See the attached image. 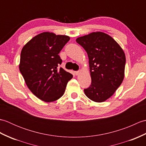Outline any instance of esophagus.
Returning a JSON list of instances; mask_svg holds the SVG:
<instances>
[{
	"mask_svg": "<svg viewBox=\"0 0 146 146\" xmlns=\"http://www.w3.org/2000/svg\"><path fill=\"white\" fill-rule=\"evenodd\" d=\"M80 71H75V74L76 75H78L79 74H80Z\"/></svg>",
	"mask_w": 146,
	"mask_h": 146,
	"instance_id": "34e87169",
	"label": "esophagus"
}]
</instances>
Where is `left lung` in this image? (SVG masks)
Masks as SVG:
<instances>
[{"mask_svg":"<svg viewBox=\"0 0 146 146\" xmlns=\"http://www.w3.org/2000/svg\"><path fill=\"white\" fill-rule=\"evenodd\" d=\"M87 52L92 83L84 89L86 97L95 102L109 98L124 78L125 56L119 44L109 35L96 32L77 38Z\"/></svg>","mask_w":146,"mask_h":146,"instance_id":"left-lung-1","label":"left lung"}]
</instances>
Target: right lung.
<instances>
[{
    "label": "right lung",
    "mask_w": 146,
    "mask_h": 146,
    "mask_svg": "<svg viewBox=\"0 0 146 146\" xmlns=\"http://www.w3.org/2000/svg\"><path fill=\"white\" fill-rule=\"evenodd\" d=\"M70 37L45 32L34 37L21 51L19 70L33 94L46 102L63 95L71 73L58 68L59 53Z\"/></svg>",
    "instance_id": "obj_1"
}]
</instances>
